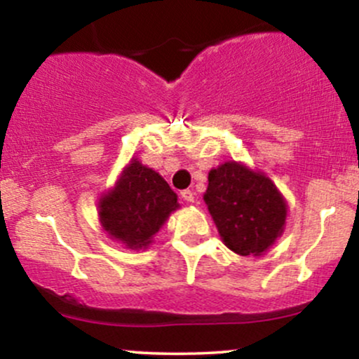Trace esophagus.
Instances as JSON below:
<instances>
[{
	"label": "esophagus",
	"mask_w": 359,
	"mask_h": 359,
	"mask_svg": "<svg viewBox=\"0 0 359 359\" xmlns=\"http://www.w3.org/2000/svg\"><path fill=\"white\" fill-rule=\"evenodd\" d=\"M180 196H182L185 203H194V201H196V194H194L191 189H185V191L180 192Z\"/></svg>",
	"instance_id": "34e87169"
}]
</instances>
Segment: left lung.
I'll return each mask as SVG.
<instances>
[{"mask_svg": "<svg viewBox=\"0 0 359 359\" xmlns=\"http://www.w3.org/2000/svg\"><path fill=\"white\" fill-rule=\"evenodd\" d=\"M208 204L222 243L241 257H259L282 236L287 203L262 172L226 162L208 177Z\"/></svg>", "mask_w": 359, "mask_h": 359, "instance_id": "obj_1", "label": "left lung"}]
</instances>
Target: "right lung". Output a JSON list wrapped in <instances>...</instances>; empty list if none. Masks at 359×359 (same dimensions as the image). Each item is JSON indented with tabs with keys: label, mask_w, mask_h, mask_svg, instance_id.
I'll return each instance as SVG.
<instances>
[{
	"label": "right lung",
	"mask_w": 359,
	"mask_h": 359,
	"mask_svg": "<svg viewBox=\"0 0 359 359\" xmlns=\"http://www.w3.org/2000/svg\"><path fill=\"white\" fill-rule=\"evenodd\" d=\"M97 208L102 229L113 240L125 248L145 250L179 203L162 175L133 158Z\"/></svg>",
	"instance_id": "right-lung-1"
}]
</instances>
